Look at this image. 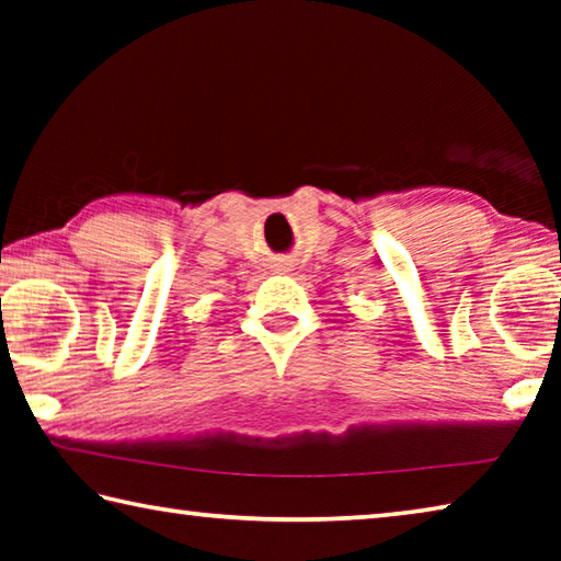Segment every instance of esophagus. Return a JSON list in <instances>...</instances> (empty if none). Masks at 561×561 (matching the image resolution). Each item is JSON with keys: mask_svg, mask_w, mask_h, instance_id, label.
Wrapping results in <instances>:
<instances>
[{"mask_svg": "<svg viewBox=\"0 0 561 561\" xmlns=\"http://www.w3.org/2000/svg\"><path fill=\"white\" fill-rule=\"evenodd\" d=\"M279 272H287V270H279Z\"/></svg>", "mask_w": 561, "mask_h": 561, "instance_id": "1", "label": "esophagus"}]
</instances>
